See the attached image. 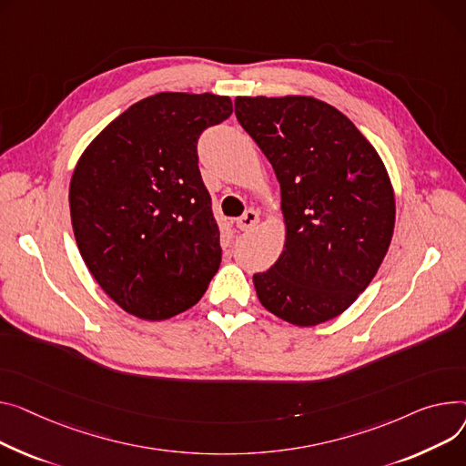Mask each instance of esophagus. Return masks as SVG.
<instances>
[{
  "label": "esophagus",
  "mask_w": 466,
  "mask_h": 466,
  "mask_svg": "<svg viewBox=\"0 0 466 466\" xmlns=\"http://www.w3.org/2000/svg\"><path fill=\"white\" fill-rule=\"evenodd\" d=\"M239 230H253L258 225V213L255 209H247L236 221Z\"/></svg>",
  "instance_id": "obj_1"
}]
</instances>
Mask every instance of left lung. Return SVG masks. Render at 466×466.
Masks as SVG:
<instances>
[{
	"instance_id": "obj_1",
	"label": "left lung",
	"mask_w": 466,
	"mask_h": 466,
	"mask_svg": "<svg viewBox=\"0 0 466 466\" xmlns=\"http://www.w3.org/2000/svg\"><path fill=\"white\" fill-rule=\"evenodd\" d=\"M239 126L281 183L287 225L279 260L253 275L260 303L296 326L349 309L373 281L393 236L395 198L375 147L313 97H238Z\"/></svg>"
}]
</instances>
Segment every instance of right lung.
<instances>
[{"label":"right lung","instance_id":"add662e5","mask_svg":"<svg viewBox=\"0 0 466 466\" xmlns=\"http://www.w3.org/2000/svg\"><path fill=\"white\" fill-rule=\"evenodd\" d=\"M230 114L228 97L157 93L82 153L69 187L76 245L123 311L170 319L193 307L219 269V227L197 144Z\"/></svg>","mask_w":466,"mask_h":466}]
</instances>
